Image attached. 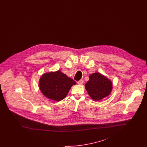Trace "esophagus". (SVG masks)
Here are the masks:
<instances>
[{
  "label": "esophagus",
  "mask_w": 147,
  "mask_h": 147,
  "mask_svg": "<svg viewBox=\"0 0 147 147\" xmlns=\"http://www.w3.org/2000/svg\"><path fill=\"white\" fill-rule=\"evenodd\" d=\"M83 83H84V82L83 80H80L77 82V83L79 85H82V84H83Z\"/></svg>",
  "instance_id": "esophagus-1"
}]
</instances>
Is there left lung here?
I'll return each instance as SVG.
<instances>
[{
  "mask_svg": "<svg viewBox=\"0 0 147 147\" xmlns=\"http://www.w3.org/2000/svg\"><path fill=\"white\" fill-rule=\"evenodd\" d=\"M89 78L85 87L92 99L98 101L110 95L112 89L111 80L99 73H93Z\"/></svg>",
  "mask_w": 147,
  "mask_h": 147,
  "instance_id": "left-lung-1",
  "label": "left lung"
}]
</instances>
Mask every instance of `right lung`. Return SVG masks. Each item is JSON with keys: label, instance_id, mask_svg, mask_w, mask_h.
Returning <instances> with one entry per match:
<instances>
[{"label": "right lung", "instance_id": "obj_1", "mask_svg": "<svg viewBox=\"0 0 147 147\" xmlns=\"http://www.w3.org/2000/svg\"><path fill=\"white\" fill-rule=\"evenodd\" d=\"M76 82L65 74L58 70L45 73L39 82L40 89L42 94L49 99L59 101L67 96L71 87Z\"/></svg>", "mask_w": 147, "mask_h": 147}]
</instances>
